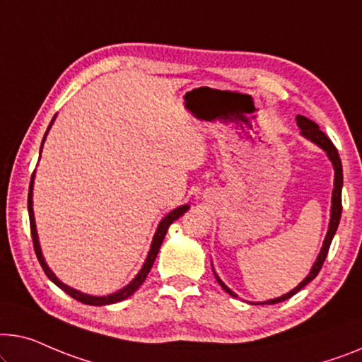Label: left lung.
<instances>
[{
    "label": "left lung",
    "instance_id": "obj_1",
    "mask_svg": "<svg viewBox=\"0 0 362 362\" xmlns=\"http://www.w3.org/2000/svg\"><path fill=\"white\" fill-rule=\"evenodd\" d=\"M296 120H298V127L300 128V134L307 139H310L312 143L317 144V146L322 148L323 151H325L328 159L332 160L333 164V169H335V182H333V193H332V209H330V224H328V230H327V235H325V240H323V245L320 249V253L319 257H317V260L314 263V267L310 268V273L307 274V276L302 279V281L296 286L294 289H291L288 294L281 296V298H274V299H269V300H265V302H260V304H278V302H283L286 299H289L291 296H294L298 291H300L302 288H304L305 284H309L312 279H314L317 274H319L320 268L323 265V262H325L327 258V253H328V249H330V244L333 240V235H335L337 229H338V224H339V218H341V188H343V167H341V159H339L338 156V151L337 148L333 146V143L330 141V138L327 136L325 133L322 132V129L319 128V125H317L315 122L309 120V118L304 117V115H298L296 117ZM214 273V278L218 279V283L221 284V288H223L226 293L233 296V298H237V294L233 293L228 286H226L223 281H221L218 274H216V272L213 269Z\"/></svg>",
    "mask_w": 362,
    "mask_h": 362
}]
</instances>
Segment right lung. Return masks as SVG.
Here are the masks:
<instances>
[{"mask_svg":"<svg viewBox=\"0 0 362 362\" xmlns=\"http://www.w3.org/2000/svg\"><path fill=\"white\" fill-rule=\"evenodd\" d=\"M55 117H57V115H55ZM55 117H53V120L50 122V125H48V129H50L52 123L55 122ZM48 129H47V133H48ZM47 133H45V136H47ZM45 136H43V141H45ZM43 141H42V144H43ZM40 153H42V149H40ZM32 190H34V174H32V179H30L29 198H27V208H29L32 242H34V250H35L37 258H39V262H40V267L43 268V272H45V274L48 276V279H50V281L55 283V284L58 286V288L63 289L64 293L71 296L73 299H76V300L83 302V304H88V305H109V304H115V302H120V300H123V299L129 298V296H132V294L134 293V291H136V289L139 288V286H141V284L144 283V279H146L148 273L151 272V268H153V263H154V260H156V257H158L160 245H163V240H164V237H165L167 229H169V226H170L172 223H174L175 219H179L180 216H182L183 213H185L188 208H190V206H188V204H183V206L175 208L174 211H170L169 214L165 216V218H163V221H160L159 226H158V229H156V234H154V237H153V242H151V249H149V253H148V257H146V262H144L143 268L139 269V273L136 274V276L133 278L132 283L127 284L123 289L117 291V293L109 294V296H90V294L81 293V291H78V289L69 288L68 284L62 283L60 279H58V278L55 276V273H53L52 269L48 268L47 263H45V258H43V255H42V249H40V244H39V235H37L34 209H32Z\"/></svg>","mask_w":362,"mask_h":362,"instance_id":"right-lung-1","label":"right lung"}]
</instances>
